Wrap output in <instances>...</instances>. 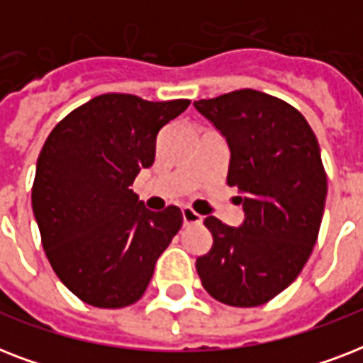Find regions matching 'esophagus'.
<instances>
[{"mask_svg":"<svg viewBox=\"0 0 363 363\" xmlns=\"http://www.w3.org/2000/svg\"><path fill=\"white\" fill-rule=\"evenodd\" d=\"M182 220H184V224H199L201 216L192 207H182Z\"/></svg>","mask_w":363,"mask_h":363,"instance_id":"obj_1","label":"esophagus"}]
</instances>
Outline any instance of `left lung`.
Here are the masks:
<instances>
[{
	"instance_id": "left-lung-1",
	"label": "left lung",
	"mask_w": 363,
	"mask_h": 363,
	"mask_svg": "<svg viewBox=\"0 0 363 363\" xmlns=\"http://www.w3.org/2000/svg\"><path fill=\"white\" fill-rule=\"evenodd\" d=\"M194 107L226 137L228 184L245 220L207 216L213 247L196 259L207 292L232 307H258L288 288L307 264L320 230L328 177L309 122L286 101L235 90Z\"/></svg>"
}]
</instances>
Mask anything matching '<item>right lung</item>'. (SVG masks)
Masks as SVG:
<instances>
[{
	"label": "right lung",
	"instance_id": "1",
	"mask_svg": "<svg viewBox=\"0 0 363 363\" xmlns=\"http://www.w3.org/2000/svg\"><path fill=\"white\" fill-rule=\"evenodd\" d=\"M188 105L104 94L71 111L43 145L31 207L54 273L84 303L139 301L181 230L179 207L152 213L131 184L152 165L158 131Z\"/></svg>",
	"mask_w": 363,
	"mask_h": 363
}]
</instances>
